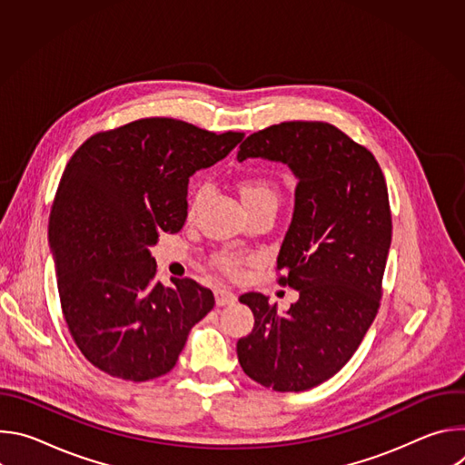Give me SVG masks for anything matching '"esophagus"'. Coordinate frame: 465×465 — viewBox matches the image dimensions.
Wrapping results in <instances>:
<instances>
[{
	"instance_id": "1",
	"label": "esophagus",
	"mask_w": 465,
	"mask_h": 465,
	"mask_svg": "<svg viewBox=\"0 0 465 465\" xmlns=\"http://www.w3.org/2000/svg\"><path fill=\"white\" fill-rule=\"evenodd\" d=\"M215 302L219 307H224V305H232L237 302V296L230 291V289H217L215 291Z\"/></svg>"
}]
</instances>
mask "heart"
Wrapping results in <instances>:
<instances>
[{"label": "heart", "instance_id": "b5f03b06", "mask_svg": "<svg viewBox=\"0 0 465 465\" xmlns=\"http://www.w3.org/2000/svg\"><path fill=\"white\" fill-rule=\"evenodd\" d=\"M239 189H241V196H242L244 204L252 203V201H257V198H276V189H274L272 182L259 178V176L242 178L239 182ZM203 193H204L203 187L194 193L191 208L198 203V198L203 196ZM242 261H244V255L241 252H224V253L219 255V267L228 271V272H235L242 264Z\"/></svg>", "mask_w": 465, "mask_h": 465}]
</instances>
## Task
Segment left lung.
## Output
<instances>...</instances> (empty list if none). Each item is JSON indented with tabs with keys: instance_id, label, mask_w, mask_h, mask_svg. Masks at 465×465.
I'll use <instances>...</instances> for the list:
<instances>
[{
	"instance_id": "1",
	"label": "left lung",
	"mask_w": 465,
	"mask_h": 465,
	"mask_svg": "<svg viewBox=\"0 0 465 465\" xmlns=\"http://www.w3.org/2000/svg\"><path fill=\"white\" fill-rule=\"evenodd\" d=\"M246 158L280 162L298 180L278 271L300 298L278 312L267 296L242 294L255 323L237 357L262 386L309 390L351 359L377 314L391 241L386 182L368 149L322 121L253 132L237 153Z\"/></svg>"
}]
</instances>
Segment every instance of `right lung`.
Returning <instances> with one entry per match:
<instances>
[{
    "instance_id": "add662e5",
    "label": "right lung",
    "mask_w": 465,
    "mask_h": 465,
    "mask_svg": "<svg viewBox=\"0 0 465 465\" xmlns=\"http://www.w3.org/2000/svg\"><path fill=\"white\" fill-rule=\"evenodd\" d=\"M244 138L169 117L99 132L65 165L49 215L62 312L101 371L143 382L171 371L215 305L194 280H154L151 246L187 217V183Z\"/></svg>"
}]
</instances>
